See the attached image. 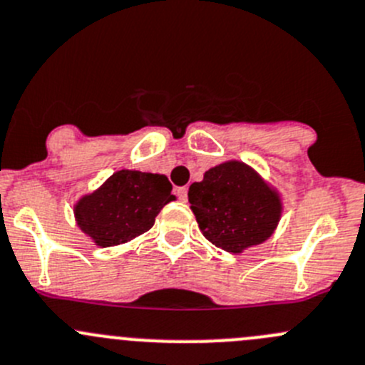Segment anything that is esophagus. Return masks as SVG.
Instances as JSON below:
<instances>
[{"label": "esophagus", "instance_id": "esophagus-1", "mask_svg": "<svg viewBox=\"0 0 365 365\" xmlns=\"http://www.w3.org/2000/svg\"><path fill=\"white\" fill-rule=\"evenodd\" d=\"M187 192H189L187 187H180V189L176 190V196H178L182 201H187Z\"/></svg>", "mask_w": 365, "mask_h": 365}]
</instances>
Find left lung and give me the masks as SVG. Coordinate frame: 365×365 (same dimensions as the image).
<instances>
[{
    "instance_id": "obj_1",
    "label": "left lung",
    "mask_w": 365,
    "mask_h": 365,
    "mask_svg": "<svg viewBox=\"0 0 365 365\" xmlns=\"http://www.w3.org/2000/svg\"><path fill=\"white\" fill-rule=\"evenodd\" d=\"M189 203L203 235L228 253L271 237L282 214L280 197L242 162L208 169L189 187Z\"/></svg>"
}]
</instances>
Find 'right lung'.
<instances>
[{
	"instance_id": "obj_1",
	"label": "right lung",
	"mask_w": 365,
	"mask_h": 365,
	"mask_svg": "<svg viewBox=\"0 0 365 365\" xmlns=\"http://www.w3.org/2000/svg\"><path fill=\"white\" fill-rule=\"evenodd\" d=\"M164 175L123 169L74 207L81 232L98 246L128 242L153 226L164 205L175 200Z\"/></svg>"
}]
</instances>
